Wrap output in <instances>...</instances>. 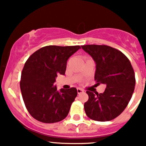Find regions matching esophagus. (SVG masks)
Wrapping results in <instances>:
<instances>
[{"label": "esophagus", "mask_w": 146, "mask_h": 146, "mask_svg": "<svg viewBox=\"0 0 146 146\" xmlns=\"http://www.w3.org/2000/svg\"><path fill=\"white\" fill-rule=\"evenodd\" d=\"M84 92V91L81 88H77V94H81V93Z\"/></svg>", "instance_id": "esophagus-1"}]
</instances>
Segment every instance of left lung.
<instances>
[{"mask_svg":"<svg viewBox=\"0 0 146 146\" xmlns=\"http://www.w3.org/2000/svg\"><path fill=\"white\" fill-rule=\"evenodd\" d=\"M96 63L94 79L106 86L102 94L87 91L84 104L86 115L97 121H108L118 116L128 105L135 86V72L123 53L107 45L81 46Z\"/></svg>","mask_w":146,"mask_h":146,"instance_id":"1","label":"left lung"}]
</instances>
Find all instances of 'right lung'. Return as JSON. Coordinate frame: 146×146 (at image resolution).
I'll return each mask as SVG.
<instances>
[{"instance_id": "add662e5", "label": "right lung", "mask_w": 146, "mask_h": 146, "mask_svg": "<svg viewBox=\"0 0 146 146\" xmlns=\"http://www.w3.org/2000/svg\"><path fill=\"white\" fill-rule=\"evenodd\" d=\"M80 46L42 47L32 54L23 67L20 89L28 111L37 121L46 123L64 120L77 95L75 88L57 91L55 78L65 74L67 60Z\"/></svg>"}]
</instances>
